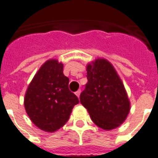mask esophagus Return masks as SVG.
<instances>
[{
  "label": "esophagus",
  "mask_w": 158,
  "mask_h": 158,
  "mask_svg": "<svg viewBox=\"0 0 158 158\" xmlns=\"http://www.w3.org/2000/svg\"><path fill=\"white\" fill-rule=\"evenodd\" d=\"M80 93H81V91H80V90H78V91H76V92H75V94H76V96L78 97V98H79V96H80Z\"/></svg>",
  "instance_id": "34e87169"
}]
</instances>
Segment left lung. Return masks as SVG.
Here are the masks:
<instances>
[{
  "mask_svg": "<svg viewBox=\"0 0 158 158\" xmlns=\"http://www.w3.org/2000/svg\"><path fill=\"white\" fill-rule=\"evenodd\" d=\"M87 79L79 98L93 122L104 130L120 126L129 113L130 102L114 66L97 59L87 65Z\"/></svg>",
  "mask_w": 158,
  "mask_h": 158,
  "instance_id": "obj_1",
  "label": "left lung"
}]
</instances>
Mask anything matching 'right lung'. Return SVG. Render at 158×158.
<instances>
[{
	"label": "right lung",
	"mask_w": 158,
	"mask_h": 158,
	"mask_svg": "<svg viewBox=\"0 0 158 158\" xmlns=\"http://www.w3.org/2000/svg\"><path fill=\"white\" fill-rule=\"evenodd\" d=\"M63 64L49 60L40 68L29 84L24 105L36 127L49 132L65 124L79 98L69 89V79Z\"/></svg>",
	"instance_id": "add662e5"
}]
</instances>
